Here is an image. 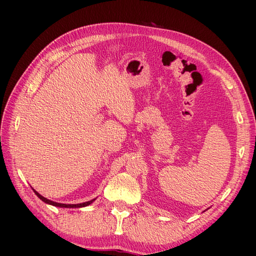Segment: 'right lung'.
<instances>
[{
    "label": "right lung",
    "instance_id": "right-lung-1",
    "mask_svg": "<svg viewBox=\"0 0 256 256\" xmlns=\"http://www.w3.org/2000/svg\"><path fill=\"white\" fill-rule=\"evenodd\" d=\"M32 190H34V192H35V194L37 196V197L40 198L42 201H44L45 204H52V206H59V208H82V206H86L91 204L94 202V201L96 199V198H94V199H92V200L86 201V202H82V204H59V202H55V201H52V200H50V199H47V198H45V197H42V196L40 194H38L35 189H32Z\"/></svg>",
    "mask_w": 256,
    "mask_h": 256
}]
</instances>
